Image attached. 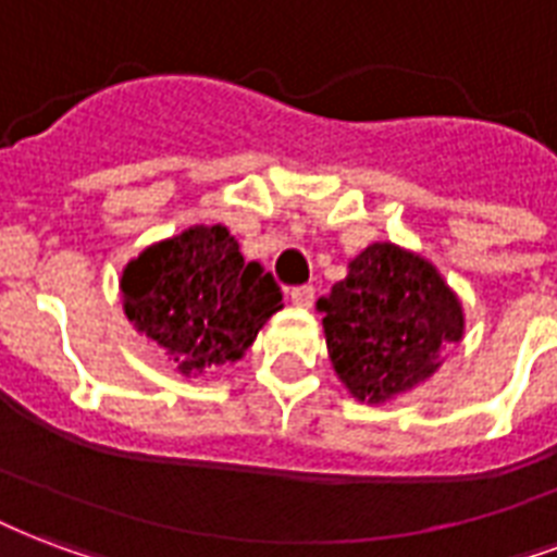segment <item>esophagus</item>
Wrapping results in <instances>:
<instances>
[{"mask_svg":"<svg viewBox=\"0 0 557 557\" xmlns=\"http://www.w3.org/2000/svg\"><path fill=\"white\" fill-rule=\"evenodd\" d=\"M313 294H317V290H313L311 284H296V287H290V302L294 305H302V308H311L313 305Z\"/></svg>","mask_w":557,"mask_h":557,"instance_id":"34e87169","label":"esophagus"}]
</instances>
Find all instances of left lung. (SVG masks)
Segmentation results:
<instances>
[{"mask_svg":"<svg viewBox=\"0 0 557 557\" xmlns=\"http://www.w3.org/2000/svg\"><path fill=\"white\" fill-rule=\"evenodd\" d=\"M320 311L329 358L361 403H384L429 379L443 343L461 341L463 329L461 305L437 270L393 244L367 246Z\"/></svg>","mask_w":557,"mask_h":557,"instance_id":"left-lung-1","label":"left lung"}]
</instances>
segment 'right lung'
I'll list each match as a JSON object with an SVG mask.
<instances>
[{
    "label": "right lung",
    "instance_id": "right-lung-1",
    "mask_svg": "<svg viewBox=\"0 0 557 557\" xmlns=\"http://www.w3.org/2000/svg\"><path fill=\"white\" fill-rule=\"evenodd\" d=\"M125 313L184 375L237 361L278 308L282 287L246 261L223 225L149 246L123 270Z\"/></svg>",
    "mask_w": 557,
    "mask_h": 557
}]
</instances>
